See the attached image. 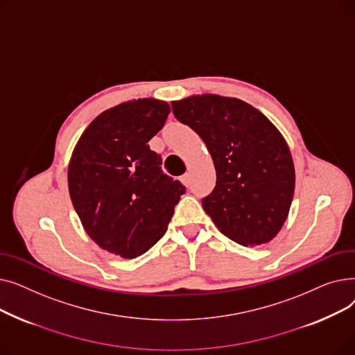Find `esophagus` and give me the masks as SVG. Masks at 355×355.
I'll return each mask as SVG.
<instances>
[{"label": "esophagus", "instance_id": "obj_1", "mask_svg": "<svg viewBox=\"0 0 355 355\" xmlns=\"http://www.w3.org/2000/svg\"><path fill=\"white\" fill-rule=\"evenodd\" d=\"M181 181H182V184L185 185V187H189V185H190V174L185 173V174L181 177Z\"/></svg>", "mask_w": 355, "mask_h": 355}]
</instances>
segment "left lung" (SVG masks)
<instances>
[{
    "label": "left lung",
    "mask_w": 355,
    "mask_h": 355,
    "mask_svg": "<svg viewBox=\"0 0 355 355\" xmlns=\"http://www.w3.org/2000/svg\"><path fill=\"white\" fill-rule=\"evenodd\" d=\"M175 118L211 154L216 187L202 207L217 229L243 246L270 241L288 217L295 190L289 148L275 125L249 103L217 95L173 102Z\"/></svg>",
    "instance_id": "obj_1"
}]
</instances>
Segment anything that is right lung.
<instances>
[{
	"label": "right lung",
	"mask_w": 355,
	"mask_h": 355,
	"mask_svg": "<svg viewBox=\"0 0 355 355\" xmlns=\"http://www.w3.org/2000/svg\"><path fill=\"white\" fill-rule=\"evenodd\" d=\"M168 114L170 105L151 98L110 107L86 128L70 159L69 193L86 233L125 259L144 254L165 234L185 193L148 145Z\"/></svg>",
	"instance_id": "right-lung-1"
}]
</instances>
